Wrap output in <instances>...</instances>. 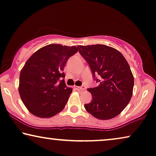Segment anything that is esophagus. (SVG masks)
I'll use <instances>...</instances> for the list:
<instances>
[{
	"mask_svg": "<svg viewBox=\"0 0 156 156\" xmlns=\"http://www.w3.org/2000/svg\"><path fill=\"white\" fill-rule=\"evenodd\" d=\"M74 87H75L76 90H85L84 87H78V86H76V85H75Z\"/></svg>",
	"mask_w": 156,
	"mask_h": 156,
	"instance_id": "esophagus-1",
	"label": "esophagus"
}]
</instances>
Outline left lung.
Instances as JSON below:
<instances>
[{
	"label": "left lung",
	"mask_w": 156,
	"mask_h": 156,
	"mask_svg": "<svg viewBox=\"0 0 156 156\" xmlns=\"http://www.w3.org/2000/svg\"><path fill=\"white\" fill-rule=\"evenodd\" d=\"M95 78L99 75L98 86L88 88L92 100L84 105L87 112L101 120L117 117L130 102L134 78L128 62L115 48L104 44L78 46Z\"/></svg>",
	"instance_id": "obj_1"
}]
</instances>
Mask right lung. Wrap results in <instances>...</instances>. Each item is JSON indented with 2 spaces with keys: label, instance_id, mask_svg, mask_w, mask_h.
I'll return each mask as SVG.
<instances>
[{
  "label": "right lung",
  "instance_id": "right-lung-1",
  "mask_svg": "<svg viewBox=\"0 0 156 156\" xmlns=\"http://www.w3.org/2000/svg\"><path fill=\"white\" fill-rule=\"evenodd\" d=\"M77 47L52 44L27 59L20 74L18 90L26 108L40 118L55 116L64 108L73 88L66 85L65 65Z\"/></svg>",
  "mask_w": 156,
  "mask_h": 156
}]
</instances>
